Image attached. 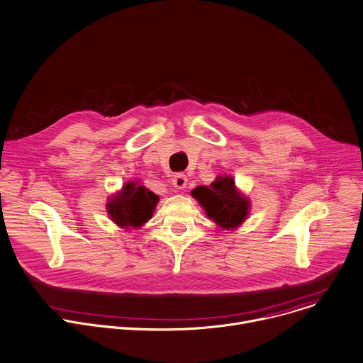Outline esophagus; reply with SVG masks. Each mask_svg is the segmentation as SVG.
Masks as SVG:
<instances>
[{"mask_svg": "<svg viewBox=\"0 0 363 363\" xmlns=\"http://www.w3.org/2000/svg\"><path fill=\"white\" fill-rule=\"evenodd\" d=\"M186 185H188V178H186V175H184V174H177V175H174V178H172V186H174L175 189H184V188H186Z\"/></svg>", "mask_w": 363, "mask_h": 363, "instance_id": "obj_1", "label": "esophagus"}]
</instances>
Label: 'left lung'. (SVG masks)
I'll list each match as a JSON object with an SVG mask.
<instances>
[{"label": "left lung", "mask_w": 363, "mask_h": 363, "mask_svg": "<svg viewBox=\"0 0 363 363\" xmlns=\"http://www.w3.org/2000/svg\"><path fill=\"white\" fill-rule=\"evenodd\" d=\"M191 195L218 230H235L250 216L251 201L236 188L230 175H219L209 186L194 188Z\"/></svg>", "instance_id": "left-lung-1"}]
</instances>
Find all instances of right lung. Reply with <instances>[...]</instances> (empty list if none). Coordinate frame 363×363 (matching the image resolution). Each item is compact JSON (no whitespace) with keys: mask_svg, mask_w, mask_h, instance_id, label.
<instances>
[{"mask_svg":"<svg viewBox=\"0 0 363 363\" xmlns=\"http://www.w3.org/2000/svg\"><path fill=\"white\" fill-rule=\"evenodd\" d=\"M160 196L140 181H128L118 192L108 196L109 219L123 229H140L154 215Z\"/></svg>","mask_w":363,"mask_h":363,"instance_id":"right-lung-1","label":"right lung"}]
</instances>
